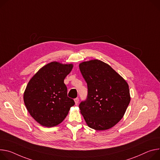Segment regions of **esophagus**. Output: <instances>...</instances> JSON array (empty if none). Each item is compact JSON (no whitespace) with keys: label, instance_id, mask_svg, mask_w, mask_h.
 I'll return each mask as SVG.
<instances>
[{"label":"esophagus","instance_id":"1","mask_svg":"<svg viewBox=\"0 0 160 160\" xmlns=\"http://www.w3.org/2000/svg\"><path fill=\"white\" fill-rule=\"evenodd\" d=\"M78 102H79V98H75V105H77V104L78 103Z\"/></svg>","mask_w":160,"mask_h":160}]
</instances>
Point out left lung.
Masks as SVG:
<instances>
[{
    "label": "left lung",
    "mask_w": 160,
    "mask_h": 160,
    "mask_svg": "<svg viewBox=\"0 0 160 160\" xmlns=\"http://www.w3.org/2000/svg\"><path fill=\"white\" fill-rule=\"evenodd\" d=\"M79 68L88 88V98L79 105L86 124L98 131L112 128L123 118L130 102L127 82L100 60L82 62Z\"/></svg>",
    "instance_id": "left-lung-1"
}]
</instances>
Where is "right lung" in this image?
Returning <instances> with one entry per match:
<instances>
[{
  "mask_svg": "<svg viewBox=\"0 0 160 160\" xmlns=\"http://www.w3.org/2000/svg\"><path fill=\"white\" fill-rule=\"evenodd\" d=\"M73 64L51 62L31 78L23 93V101L32 118L42 126L52 128L66 118L74 100L68 97L64 80Z\"/></svg>",
  "mask_w": 160,
  "mask_h": 160,
  "instance_id": "add662e5",
  "label": "right lung"
}]
</instances>
